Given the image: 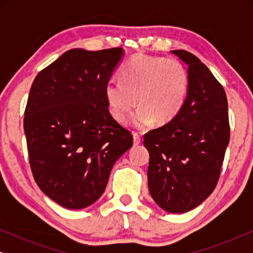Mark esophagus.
Wrapping results in <instances>:
<instances>
[{"mask_svg": "<svg viewBox=\"0 0 253 253\" xmlns=\"http://www.w3.org/2000/svg\"><path fill=\"white\" fill-rule=\"evenodd\" d=\"M140 143H141V139H140L139 134L133 133V145L134 146H137V145H139Z\"/></svg>", "mask_w": 253, "mask_h": 253, "instance_id": "obj_1", "label": "esophagus"}]
</instances>
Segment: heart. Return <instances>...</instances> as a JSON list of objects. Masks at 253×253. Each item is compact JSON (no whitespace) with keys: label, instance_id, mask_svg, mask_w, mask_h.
<instances>
[{"label":"heart","instance_id":"b5f03b06","mask_svg":"<svg viewBox=\"0 0 253 253\" xmlns=\"http://www.w3.org/2000/svg\"><path fill=\"white\" fill-rule=\"evenodd\" d=\"M120 81L106 84L107 106L117 122L126 123L138 101L140 107L131 121L137 130L148 129L154 121L169 123L188 98V71L175 58L136 55L121 69Z\"/></svg>","mask_w":253,"mask_h":253}]
</instances>
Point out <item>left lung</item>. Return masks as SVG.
I'll list each match as a JSON object with an SVG mask.
<instances>
[{
  "instance_id": "1",
  "label": "left lung",
  "mask_w": 253,
  "mask_h": 253,
  "mask_svg": "<svg viewBox=\"0 0 253 253\" xmlns=\"http://www.w3.org/2000/svg\"><path fill=\"white\" fill-rule=\"evenodd\" d=\"M188 65L189 92L181 113L145 134L148 190L158 206L185 213L207 199L220 177L229 144L226 92L195 55L171 50Z\"/></svg>"
}]
</instances>
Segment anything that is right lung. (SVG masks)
Here are the masks:
<instances>
[{"mask_svg":"<svg viewBox=\"0 0 253 253\" xmlns=\"http://www.w3.org/2000/svg\"><path fill=\"white\" fill-rule=\"evenodd\" d=\"M123 57L122 48H76L31 86L24 117L31 169L41 191L65 209L95 203L114 164L132 146L130 131L113 119L105 99Z\"/></svg>","mask_w":253,"mask_h":253,"instance_id":"1","label":"right lung"}]
</instances>
